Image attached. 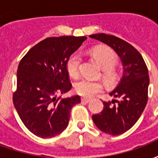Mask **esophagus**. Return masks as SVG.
Wrapping results in <instances>:
<instances>
[{
  "mask_svg": "<svg viewBox=\"0 0 158 158\" xmlns=\"http://www.w3.org/2000/svg\"><path fill=\"white\" fill-rule=\"evenodd\" d=\"M81 102H85V103H89L90 102V99H88V98H85V97H83L81 98Z\"/></svg>",
  "mask_w": 158,
  "mask_h": 158,
  "instance_id": "1",
  "label": "esophagus"
}]
</instances>
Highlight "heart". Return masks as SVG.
Segmentation results:
<instances>
[{
	"label": "heart",
	"mask_w": 158,
	"mask_h": 158,
	"mask_svg": "<svg viewBox=\"0 0 158 158\" xmlns=\"http://www.w3.org/2000/svg\"><path fill=\"white\" fill-rule=\"evenodd\" d=\"M91 55L103 69V77L106 81H113L116 78V72L113 67L118 62V56L114 51L108 47L99 46L91 51ZM81 62V56L79 52L73 53L67 62V69L69 74L73 77H78L79 74V65ZM102 84L99 81H92L83 79L76 83L75 90L79 95L85 97H91L102 91Z\"/></svg>",
	"instance_id": "1"
}]
</instances>
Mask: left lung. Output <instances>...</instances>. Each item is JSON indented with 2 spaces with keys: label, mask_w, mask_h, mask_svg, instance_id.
<instances>
[{
  "label": "left lung",
  "mask_w": 158,
  "mask_h": 158,
  "mask_svg": "<svg viewBox=\"0 0 158 158\" xmlns=\"http://www.w3.org/2000/svg\"><path fill=\"white\" fill-rule=\"evenodd\" d=\"M89 37L110 46L122 62V77L115 89L109 93L116 99L103 102L102 113L92 116L93 122L100 130L111 135H118L135 125L146 107L148 69L142 56L128 42L106 34H95Z\"/></svg>",
  "instance_id": "1"
}]
</instances>
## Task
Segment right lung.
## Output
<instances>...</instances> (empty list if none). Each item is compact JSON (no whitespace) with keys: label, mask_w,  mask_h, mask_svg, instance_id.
Here are the masks:
<instances>
[{"label":"right lung","mask_w":158,"mask_h":158,"mask_svg":"<svg viewBox=\"0 0 158 158\" xmlns=\"http://www.w3.org/2000/svg\"><path fill=\"white\" fill-rule=\"evenodd\" d=\"M87 39L60 36L43 40L27 52L17 72L12 101L29 131L41 138L57 135L69 125L70 112L80 96L62 98L72 88L67 62Z\"/></svg>","instance_id":"add662e5"}]
</instances>
